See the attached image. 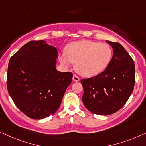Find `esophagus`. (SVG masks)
I'll return each instance as SVG.
<instances>
[{
  "label": "esophagus",
  "mask_w": 146,
  "mask_h": 146,
  "mask_svg": "<svg viewBox=\"0 0 146 146\" xmlns=\"http://www.w3.org/2000/svg\"><path fill=\"white\" fill-rule=\"evenodd\" d=\"M73 80L74 81H79V77H78V76H77L76 75H73Z\"/></svg>",
  "instance_id": "1"
}]
</instances>
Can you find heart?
<instances>
[{
  "mask_svg": "<svg viewBox=\"0 0 146 146\" xmlns=\"http://www.w3.org/2000/svg\"><path fill=\"white\" fill-rule=\"evenodd\" d=\"M109 45L89 40L76 41L68 44L65 53L59 56L64 66L75 63V70L84 77H93L105 70L112 57Z\"/></svg>",
  "mask_w": 146,
  "mask_h": 146,
  "instance_id": "b5f03b06",
  "label": "heart"
}]
</instances>
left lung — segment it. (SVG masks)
Listing matches in <instances>:
<instances>
[{"label":"left lung","instance_id":"obj_1","mask_svg":"<svg viewBox=\"0 0 146 146\" xmlns=\"http://www.w3.org/2000/svg\"><path fill=\"white\" fill-rule=\"evenodd\" d=\"M113 49V56L105 70L95 77L81 79L84 105L92 113L110 115L127 102L135 85L134 61L122 45L106 41Z\"/></svg>","mask_w":146,"mask_h":146}]
</instances>
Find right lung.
Wrapping results in <instances>:
<instances>
[{
    "label": "right lung",
    "instance_id": "1",
    "mask_svg": "<svg viewBox=\"0 0 146 146\" xmlns=\"http://www.w3.org/2000/svg\"><path fill=\"white\" fill-rule=\"evenodd\" d=\"M58 52L46 41H30L11 57L7 89L16 106L40 120L57 111L73 74L56 69Z\"/></svg>",
    "mask_w": 146,
    "mask_h": 146
}]
</instances>
